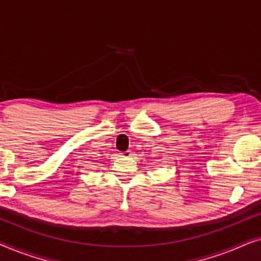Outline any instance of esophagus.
Here are the masks:
<instances>
[{
    "mask_svg": "<svg viewBox=\"0 0 261 261\" xmlns=\"http://www.w3.org/2000/svg\"><path fill=\"white\" fill-rule=\"evenodd\" d=\"M121 154H122V156H129L132 153H130V151H124V152L121 153Z\"/></svg>",
    "mask_w": 261,
    "mask_h": 261,
    "instance_id": "34e87169",
    "label": "esophagus"
}]
</instances>
